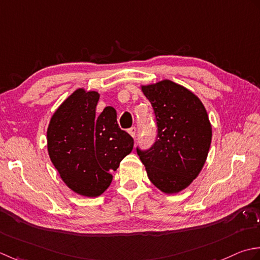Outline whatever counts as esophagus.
<instances>
[{
  "label": "esophagus",
  "mask_w": 260,
  "mask_h": 260,
  "mask_svg": "<svg viewBox=\"0 0 260 260\" xmlns=\"http://www.w3.org/2000/svg\"><path fill=\"white\" fill-rule=\"evenodd\" d=\"M128 132H129L130 136H131L132 138H135V137H136V132H137V128H136V126H132V128H130V129L128 130Z\"/></svg>",
  "instance_id": "esophagus-1"
}]
</instances>
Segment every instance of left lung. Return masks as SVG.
Listing matches in <instances>:
<instances>
[{"label": "left lung", "instance_id": "obj_1", "mask_svg": "<svg viewBox=\"0 0 260 260\" xmlns=\"http://www.w3.org/2000/svg\"><path fill=\"white\" fill-rule=\"evenodd\" d=\"M157 121V139L148 150L137 148L150 182L166 194L186 188L205 164L212 125L201 100L169 79L141 85Z\"/></svg>", "mask_w": 260, "mask_h": 260}]
</instances>
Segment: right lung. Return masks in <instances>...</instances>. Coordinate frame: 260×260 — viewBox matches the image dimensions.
<instances>
[{
    "label": "right lung",
    "instance_id": "obj_1",
    "mask_svg": "<svg viewBox=\"0 0 260 260\" xmlns=\"http://www.w3.org/2000/svg\"><path fill=\"white\" fill-rule=\"evenodd\" d=\"M99 99L98 92L77 88L55 111L47 129L48 153L60 178L87 198L107 190L111 172L134 148V139L119 128L112 107L96 115Z\"/></svg>",
    "mask_w": 260,
    "mask_h": 260
}]
</instances>
